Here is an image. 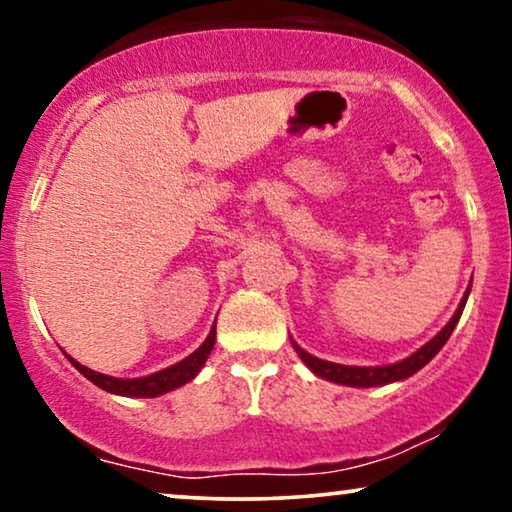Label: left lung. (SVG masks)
Returning <instances> with one entry per match:
<instances>
[{
    "label": "left lung",
    "instance_id": "left-lung-1",
    "mask_svg": "<svg viewBox=\"0 0 512 512\" xmlns=\"http://www.w3.org/2000/svg\"><path fill=\"white\" fill-rule=\"evenodd\" d=\"M468 293H471V286H468L464 298H461V303L457 307V312H454V317L447 321V326L440 331L436 338L426 342L422 349H417L415 354H410L408 359L398 361V363H391V366H375V368H363V366H342V363H331V361H324V359H317V356L307 354L303 347H298L296 342H293V349H296L300 359L307 368L312 370L314 375L324 377L328 382H335V384H347V387H382V384H391V382H401L405 377L415 375L417 370H422L426 363H429L433 356H436L443 345L450 338L454 326H457V321L461 317V312H464V305L468 300Z\"/></svg>",
    "mask_w": 512,
    "mask_h": 512
}]
</instances>
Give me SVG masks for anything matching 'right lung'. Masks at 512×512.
Returning a JSON list of instances; mask_svg holds the SVG:
<instances>
[{"mask_svg": "<svg viewBox=\"0 0 512 512\" xmlns=\"http://www.w3.org/2000/svg\"><path fill=\"white\" fill-rule=\"evenodd\" d=\"M214 342H216V326H212V331H209L207 340L202 342V345L195 349L193 354H188L184 361L174 363V366L165 368V370H158V373L153 375H146V377H137V380H121V377H111V375H102V373H95V370H90L86 366H81L79 361L72 359V356L65 354L69 363L79 370L83 377H88L90 382L97 384V387L109 391V394H118V396H137V398H153V396H163L167 391L181 387V384L191 382L195 375L200 373V368L205 366L207 356L212 354L214 349Z\"/></svg>", "mask_w": 512, "mask_h": 512, "instance_id": "add662e5", "label": "right lung"}]
</instances>
